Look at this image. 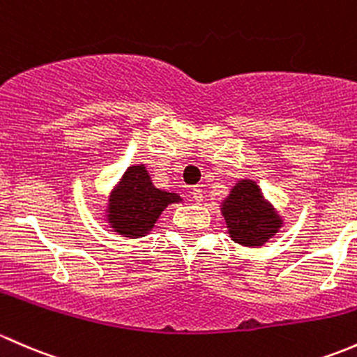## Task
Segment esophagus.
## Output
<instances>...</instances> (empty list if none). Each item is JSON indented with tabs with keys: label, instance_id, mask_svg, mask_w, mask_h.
I'll return each mask as SVG.
<instances>
[{
	"label": "esophagus",
	"instance_id": "1",
	"mask_svg": "<svg viewBox=\"0 0 357 357\" xmlns=\"http://www.w3.org/2000/svg\"><path fill=\"white\" fill-rule=\"evenodd\" d=\"M190 196H192L194 203H203V190H201L199 187H194V189L190 190Z\"/></svg>",
	"mask_w": 357,
	"mask_h": 357
}]
</instances>
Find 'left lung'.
<instances>
[{
	"instance_id": "left-lung-1",
	"label": "left lung",
	"mask_w": 357,
	"mask_h": 357,
	"mask_svg": "<svg viewBox=\"0 0 357 357\" xmlns=\"http://www.w3.org/2000/svg\"><path fill=\"white\" fill-rule=\"evenodd\" d=\"M222 213L232 241L249 248L263 245L282 227L280 216L263 199L261 189L252 180H241L230 190Z\"/></svg>"
}]
</instances>
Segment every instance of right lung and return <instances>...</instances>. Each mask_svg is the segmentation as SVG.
<instances>
[{
    "mask_svg": "<svg viewBox=\"0 0 357 357\" xmlns=\"http://www.w3.org/2000/svg\"><path fill=\"white\" fill-rule=\"evenodd\" d=\"M178 201H182L178 194L153 185L144 165L130 167L109 197L108 222L123 237H142L149 234L161 211Z\"/></svg>",
    "mask_w": 357,
    "mask_h": 357,
    "instance_id": "1",
    "label": "right lung"
}]
</instances>
